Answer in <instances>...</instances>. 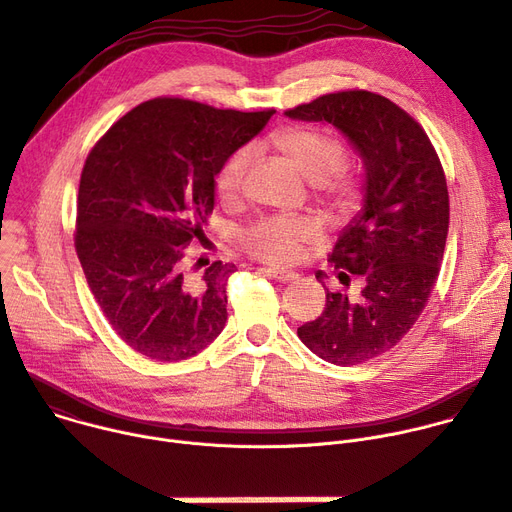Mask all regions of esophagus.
<instances>
[{"label": "esophagus", "mask_w": 512, "mask_h": 512, "mask_svg": "<svg viewBox=\"0 0 512 512\" xmlns=\"http://www.w3.org/2000/svg\"><path fill=\"white\" fill-rule=\"evenodd\" d=\"M262 272H266L268 277L277 279V281H281V283H293V281L299 279V274H295V272H291V270H281V268H262Z\"/></svg>", "instance_id": "34e87169"}]
</instances>
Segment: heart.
Returning <instances> with one entry per match:
<instances>
[{
  "mask_svg": "<svg viewBox=\"0 0 512 512\" xmlns=\"http://www.w3.org/2000/svg\"><path fill=\"white\" fill-rule=\"evenodd\" d=\"M272 147L281 151L287 162L309 182H313L318 199L336 215L355 213L363 203L361 180L340 166L342 145L328 133L291 125L274 131L270 137ZM250 166V149H235L221 164L215 176V188L223 201H235L242 194L246 172ZM320 225L311 217L274 215L256 221L240 235L242 248L272 264H289L297 258L303 244L316 242Z\"/></svg>",
  "mask_w": 512,
  "mask_h": 512,
  "instance_id": "heart-1",
  "label": "heart"
}]
</instances>
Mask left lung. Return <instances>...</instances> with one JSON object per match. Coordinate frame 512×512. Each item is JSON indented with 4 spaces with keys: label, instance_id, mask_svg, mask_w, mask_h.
Listing matches in <instances>:
<instances>
[{
    "label": "left lung",
    "instance_id": "1",
    "mask_svg": "<svg viewBox=\"0 0 512 512\" xmlns=\"http://www.w3.org/2000/svg\"><path fill=\"white\" fill-rule=\"evenodd\" d=\"M285 114L334 125L363 160L365 205L330 256L340 283L348 287L352 274L361 293L326 289L320 318L297 328L313 355L359 365L408 334L437 283L449 231L445 172L424 129L385 96L344 90Z\"/></svg>",
    "mask_w": 512,
    "mask_h": 512
}]
</instances>
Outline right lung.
Wrapping results in <instances>:
<instances>
[{"mask_svg":"<svg viewBox=\"0 0 512 512\" xmlns=\"http://www.w3.org/2000/svg\"><path fill=\"white\" fill-rule=\"evenodd\" d=\"M274 110H223L153 98L92 147L77 192L75 250L104 318L133 350L174 363L207 348L227 322V279L213 262L201 281L182 274L184 248L201 238L215 176Z\"/></svg>","mask_w":512,"mask_h":512,"instance_id":"right-lung-1","label":"right lung"}]
</instances>
